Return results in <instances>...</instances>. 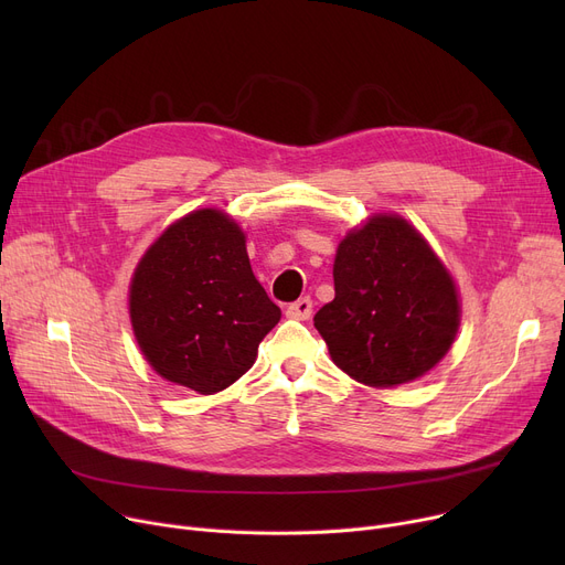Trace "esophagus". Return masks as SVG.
I'll list each match as a JSON object with an SVG mask.
<instances>
[{
    "label": "esophagus",
    "mask_w": 565,
    "mask_h": 565,
    "mask_svg": "<svg viewBox=\"0 0 565 565\" xmlns=\"http://www.w3.org/2000/svg\"><path fill=\"white\" fill-rule=\"evenodd\" d=\"M311 311H313V302H311V298H300L298 302H290V305H288V309H286V313H288L290 318H300V320L309 318V316H311Z\"/></svg>",
    "instance_id": "34e87169"
}]
</instances>
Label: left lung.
<instances>
[{"label": "left lung", "instance_id": "1", "mask_svg": "<svg viewBox=\"0 0 565 565\" xmlns=\"http://www.w3.org/2000/svg\"><path fill=\"white\" fill-rule=\"evenodd\" d=\"M456 286L405 220L380 215L348 233L334 260V300L313 324L334 364L371 387L422 377L451 348Z\"/></svg>", "mask_w": 565, "mask_h": 565}]
</instances>
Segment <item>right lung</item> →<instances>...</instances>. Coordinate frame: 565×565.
<instances>
[{
	"label": "right lung",
	"mask_w": 565,
	"mask_h": 565,
	"mask_svg": "<svg viewBox=\"0 0 565 565\" xmlns=\"http://www.w3.org/2000/svg\"><path fill=\"white\" fill-rule=\"evenodd\" d=\"M141 352L162 377L199 394L245 375L281 318L256 281L245 233L220 211H196L146 252L130 286Z\"/></svg>",
	"instance_id": "obj_1"
}]
</instances>
